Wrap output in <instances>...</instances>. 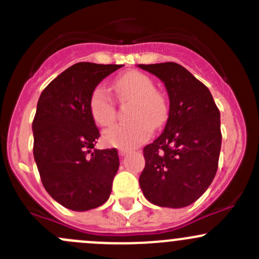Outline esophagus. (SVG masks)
Instances as JSON below:
<instances>
[{"label": "esophagus", "mask_w": 259, "mask_h": 259, "mask_svg": "<svg viewBox=\"0 0 259 259\" xmlns=\"http://www.w3.org/2000/svg\"><path fill=\"white\" fill-rule=\"evenodd\" d=\"M126 154H129V149H120V150H119V155L120 156H125Z\"/></svg>", "instance_id": "obj_1"}]
</instances>
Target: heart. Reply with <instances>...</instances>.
Here are the masks:
<instances>
[{
    "label": "heart",
    "mask_w": 259,
    "mask_h": 259,
    "mask_svg": "<svg viewBox=\"0 0 259 259\" xmlns=\"http://www.w3.org/2000/svg\"><path fill=\"white\" fill-rule=\"evenodd\" d=\"M114 90L120 99H132L129 122H120L103 135L104 143L120 149H132L145 142L153 132V126L164 124L168 117V103L160 93L155 90L154 81L140 71H127L117 77ZM90 114L94 121L100 126H109L116 117V106L108 91L99 86L90 96Z\"/></svg>",
    "instance_id": "1"
}]
</instances>
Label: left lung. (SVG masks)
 Segmentation results:
<instances>
[{
  "mask_svg": "<svg viewBox=\"0 0 259 259\" xmlns=\"http://www.w3.org/2000/svg\"><path fill=\"white\" fill-rule=\"evenodd\" d=\"M163 81L169 116L163 133L143 150L139 184L153 204L183 208L209 188L221 153V113L204 83L176 62L138 65Z\"/></svg>",
  "mask_w": 259,
  "mask_h": 259,
  "instance_id": "obj_1",
  "label": "left lung"
}]
</instances>
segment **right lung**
Returning <instances> with one entry per match:
<instances>
[{"label":"right lung","instance_id":"add662e5","mask_svg":"<svg viewBox=\"0 0 259 259\" xmlns=\"http://www.w3.org/2000/svg\"><path fill=\"white\" fill-rule=\"evenodd\" d=\"M121 66L72 65L46 86L37 101L33 158L46 192L67 209H94L110 197L119 155L115 148L94 149L100 133L89 103L96 86Z\"/></svg>","mask_w":259,"mask_h":259}]
</instances>
